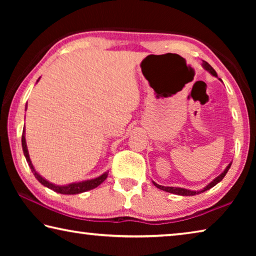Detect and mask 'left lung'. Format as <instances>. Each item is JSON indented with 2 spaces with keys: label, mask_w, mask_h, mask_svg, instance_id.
<instances>
[{
  "label": "left lung",
  "mask_w": 256,
  "mask_h": 256,
  "mask_svg": "<svg viewBox=\"0 0 256 256\" xmlns=\"http://www.w3.org/2000/svg\"><path fill=\"white\" fill-rule=\"evenodd\" d=\"M202 66L203 68H204L206 71H208L210 73L211 76H214L216 78H218V76H216V72L214 70V68H212L209 63L206 62V60H202ZM220 81H222V79H219ZM232 166V162L228 164V166L224 168V170L220 174L219 176H216L214 180H212L209 184H208L206 186H204V188H201V190H188V188H174V186H162V185H159L156 183V182L152 180L154 185L156 186V188H158L159 190H164V192H168V193H172V194H176V196H196V194H201L203 192H206V190H210L211 188H214V185H216L219 183V182H222V178L224 176H226V174L229 170V168H230Z\"/></svg>",
  "instance_id": "1"
}]
</instances>
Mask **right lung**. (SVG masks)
I'll return each mask as SVG.
<instances>
[{
	"instance_id": "obj_1",
	"label": "right lung",
	"mask_w": 256,
	"mask_h": 256,
	"mask_svg": "<svg viewBox=\"0 0 256 256\" xmlns=\"http://www.w3.org/2000/svg\"><path fill=\"white\" fill-rule=\"evenodd\" d=\"M40 80V78H38L37 82ZM26 110H27V105H26ZM21 144H22V150H24V154L26 157V160H27L30 170H32V172H34V177H36L37 180L40 182V184L46 186V188H48L52 190H54V192H56V193L68 194V196H71V194L84 193V192H86V190L96 188L97 186L100 185L102 182L107 178V176H108V172H105L102 175L96 177V178L86 180H82V182H74V183H70V184H66V185L54 184V183H52V182L44 178V177H42L40 174V172L34 170L32 160H30L29 151H28V148H27V142H26V130L24 128V132H22V138H21Z\"/></svg>"
}]
</instances>
